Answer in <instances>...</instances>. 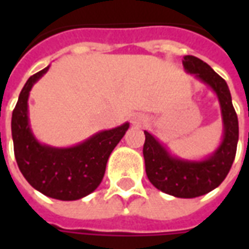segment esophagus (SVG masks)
Wrapping results in <instances>:
<instances>
[{"mask_svg": "<svg viewBox=\"0 0 249 249\" xmlns=\"http://www.w3.org/2000/svg\"><path fill=\"white\" fill-rule=\"evenodd\" d=\"M146 121V117L144 114L140 113H136L132 116V119H130V123L133 125H142Z\"/></svg>", "mask_w": 249, "mask_h": 249, "instance_id": "34e87169", "label": "esophagus"}]
</instances>
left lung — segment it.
Returning a JSON list of instances; mask_svg holds the SVG:
<instances>
[{
	"instance_id": "8db88e82",
	"label": "left lung",
	"mask_w": 249,
	"mask_h": 249,
	"mask_svg": "<svg viewBox=\"0 0 249 249\" xmlns=\"http://www.w3.org/2000/svg\"><path fill=\"white\" fill-rule=\"evenodd\" d=\"M183 66L187 73L208 85L219 100L223 123L221 141L211 155L200 160H191L171 153L157 137L144 130L142 155L146 176L153 187L175 197L193 198L213 191L227 178L235 160L239 121L232 105L230 88L207 62L195 56H185Z\"/></svg>"
}]
</instances>
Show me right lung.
Listing matches in <instances>:
<instances>
[{
  "label": "right lung",
  "instance_id": "right-lung-1",
  "mask_svg": "<svg viewBox=\"0 0 249 249\" xmlns=\"http://www.w3.org/2000/svg\"><path fill=\"white\" fill-rule=\"evenodd\" d=\"M49 66L29 77L19 93L12 114L14 156L21 173L35 189L48 197L71 201L85 197L101 184L109 156L129 123L100 130L71 146H52L37 140L30 126L28 100L33 85Z\"/></svg>",
  "mask_w": 249,
  "mask_h": 249
}]
</instances>
